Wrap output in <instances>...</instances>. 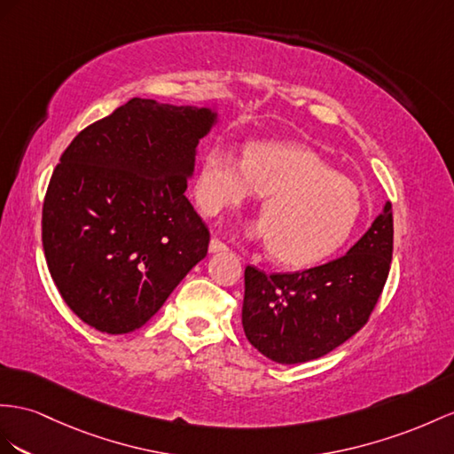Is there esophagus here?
<instances>
[{"mask_svg":"<svg viewBox=\"0 0 454 454\" xmlns=\"http://www.w3.org/2000/svg\"><path fill=\"white\" fill-rule=\"evenodd\" d=\"M208 251L211 253H220V251H228V246L224 241H220L218 238H213L211 243H208Z\"/></svg>","mask_w":454,"mask_h":454,"instance_id":"1","label":"esophagus"}]
</instances>
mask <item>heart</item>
Segmentation results:
<instances>
[{
    "instance_id": "heart-1",
    "label": "heart",
    "mask_w": 454,
    "mask_h": 454,
    "mask_svg": "<svg viewBox=\"0 0 454 454\" xmlns=\"http://www.w3.org/2000/svg\"><path fill=\"white\" fill-rule=\"evenodd\" d=\"M264 197L251 236L270 257L307 266L330 257L353 234L363 213L356 184L335 174L315 151L297 144L254 142L243 159L226 145L208 147L197 168L195 200L207 216Z\"/></svg>"
}]
</instances>
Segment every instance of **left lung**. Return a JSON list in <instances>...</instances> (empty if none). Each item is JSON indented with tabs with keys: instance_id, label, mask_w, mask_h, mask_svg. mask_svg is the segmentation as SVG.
<instances>
[{
	"instance_id": "obj_1",
	"label": "left lung",
	"mask_w": 454,
	"mask_h": 454,
	"mask_svg": "<svg viewBox=\"0 0 454 454\" xmlns=\"http://www.w3.org/2000/svg\"><path fill=\"white\" fill-rule=\"evenodd\" d=\"M393 211L383 213L343 257L303 272L246 269L241 324L249 343L280 364L315 360L364 326L387 282Z\"/></svg>"
}]
</instances>
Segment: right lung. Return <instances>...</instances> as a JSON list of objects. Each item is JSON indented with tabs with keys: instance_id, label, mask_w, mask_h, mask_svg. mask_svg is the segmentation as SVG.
<instances>
[{
	"instance_id": "1",
	"label": "right lung",
	"mask_w": 454,
	"mask_h": 454,
	"mask_svg": "<svg viewBox=\"0 0 454 454\" xmlns=\"http://www.w3.org/2000/svg\"><path fill=\"white\" fill-rule=\"evenodd\" d=\"M215 121L211 109L134 98L63 151L42 243L63 301L88 326L142 328L205 259L211 234L185 190Z\"/></svg>"
}]
</instances>
